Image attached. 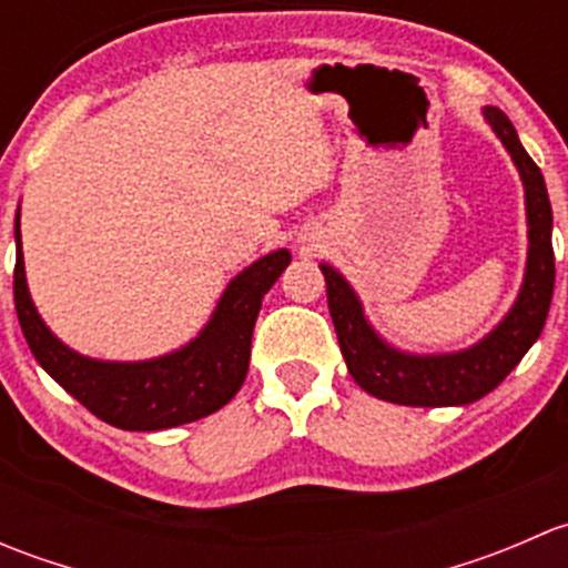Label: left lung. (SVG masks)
Returning a JSON list of instances; mask_svg holds the SVG:
<instances>
[{"label":"left lung","instance_id":"8db88e82","mask_svg":"<svg viewBox=\"0 0 568 568\" xmlns=\"http://www.w3.org/2000/svg\"><path fill=\"white\" fill-rule=\"evenodd\" d=\"M484 120L511 156L525 186L528 261L519 294L508 313L478 343L459 352L415 354L393 346L365 316L357 291L329 263H321L326 302L341 354L352 379L365 393L400 406H464L495 390L538 341L555 288L552 205L541 170L519 142L511 120L497 106H484Z\"/></svg>","mask_w":568,"mask_h":568}]
</instances>
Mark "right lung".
I'll return each mask as SVG.
<instances>
[{"instance_id": "add662e5", "label": "right lung", "mask_w": 568, "mask_h": 568, "mask_svg": "<svg viewBox=\"0 0 568 568\" xmlns=\"http://www.w3.org/2000/svg\"><path fill=\"white\" fill-rule=\"evenodd\" d=\"M291 263L288 250L252 261L222 291L203 329L175 352L151 359H95L73 352L40 318L30 296L16 211L13 296L21 332L40 368L95 417L123 432H162L222 409L244 385L252 329L263 294Z\"/></svg>"}]
</instances>
